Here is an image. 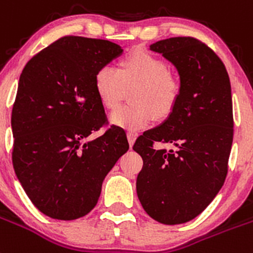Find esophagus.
I'll return each mask as SVG.
<instances>
[{"label": "esophagus", "instance_id": "esophagus-1", "mask_svg": "<svg viewBox=\"0 0 253 253\" xmlns=\"http://www.w3.org/2000/svg\"><path fill=\"white\" fill-rule=\"evenodd\" d=\"M127 139H128V144H129V146H131V148H132L133 144H135V141H136V133L128 132V133H127Z\"/></svg>", "mask_w": 253, "mask_h": 253}]
</instances>
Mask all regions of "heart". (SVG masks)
<instances>
[{
  "instance_id": "obj_1",
  "label": "heart",
  "mask_w": 253,
  "mask_h": 253,
  "mask_svg": "<svg viewBox=\"0 0 253 253\" xmlns=\"http://www.w3.org/2000/svg\"><path fill=\"white\" fill-rule=\"evenodd\" d=\"M96 95L105 108L114 109L121 103L126 87L136 86L132 105L121 107L109 116L114 126L140 131L154 117L168 116L178 102L179 81L169 72L168 63L144 48H137L121 61L118 70L105 65L94 76Z\"/></svg>"
}]
</instances>
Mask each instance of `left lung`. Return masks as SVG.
I'll return each mask as SVG.
<instances>
[{
    "label": "left lung",
    "instance_id": "left-lung-1",
    "mask_svg": "<svg viewBox=\"0 0 253 253\" xmlns=\"http://www.w3.org/2000/svg\"><path fill=\"white\" fill-rule=\"evenodd\" d=\"M175 66L181 94L168 117L133 145L144 160L136 179L142 208L162 224H182L208 208L223 186L233 142L232 89L227 69L208 45L190 37L150 45ZM154 141L175 151H157Z\"/></svg>",
    "mask_w": 253,
    "mask_h": 253
}]
</instances>
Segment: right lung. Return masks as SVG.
I'll use <instances>...</instances> for the list:
<instances>
[{"label":"right lung","mask_w":253,"mask_h":253,"mask_svg":"<svg viewBox=\"0 0 253 253\" xmlns=\"http://www.w3.org/2000/svg\"><path fill=\"white\" fill-rule=\"evenodd\" d=\"M124 53L103 39L63 37L26 63L17 86L11 127L17 179L39 211L74 220L98 203L105 175L128 150L126 135L104 124L96 71Z\"/></svg>","instance_id":"right-lung-1"}]
</instances>
